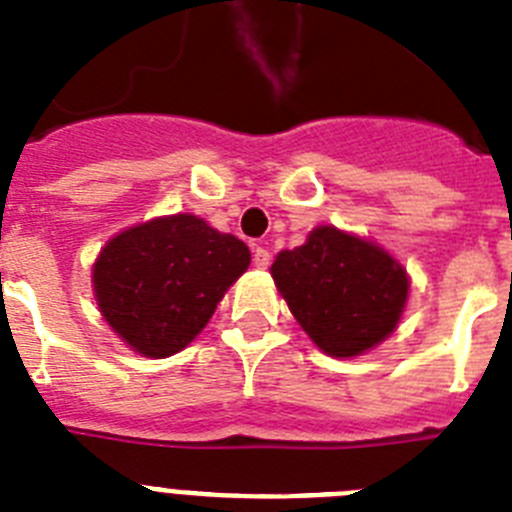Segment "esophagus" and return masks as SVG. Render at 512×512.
I'll return each mask as SVG.
<instances>
[{"instance_id": "34e87169", "label": "esophagus", "mask_w": 512, "mask_h": 512, "mask_svg": "<svg viewBox=\"0 0 512 512\" xmlns=\"http://www.w3.org/2000/svg\"><path fill=\"white\" fill-rule=\"evenodd\" d=\"M269 264H271V253L266 251L264 246L253 248V266H256V269H269Z\"/></svg>"}]
</instances>
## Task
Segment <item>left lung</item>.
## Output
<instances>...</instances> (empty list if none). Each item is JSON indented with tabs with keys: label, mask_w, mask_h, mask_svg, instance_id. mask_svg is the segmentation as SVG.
<instances>
[{
	"label": "left lung",
	"mask_w": 512,
	"mask_h": 512,
	"mask_svg": "<svg viewBox=\"0 0 512 512\" xmlns=\"http://www.w3.org/2000/svg\"><path fill=\"white\" fill-rule=\"evenodd\" d=\"M271 276L304 332L332 358H353L386 340L409 297L406 271L383 248L332 225L281 251Z\"/></svg>",
	"instance_id": "1"
}]
</instances>
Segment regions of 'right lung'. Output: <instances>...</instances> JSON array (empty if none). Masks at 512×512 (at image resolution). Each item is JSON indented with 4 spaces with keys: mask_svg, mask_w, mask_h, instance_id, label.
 Here are the masks:
<instances>
[{
    "mask_svg": "<svg viewBox=\"0 0 512 512\" xmlns=\"http://www.w3.org/2000/svg\"><path fill=\"white\" fill-rule=\"evenodd\" d=\"M248 264L246 243L180 213L111 238L93 266V289L126 345L147 358H167L208 325Z\"/></svg>",
    "mask_w": 512,
    "mask_h": 512,
    "instance_id": "obj_1",
    "label": "right lung"
}]
</instances>
